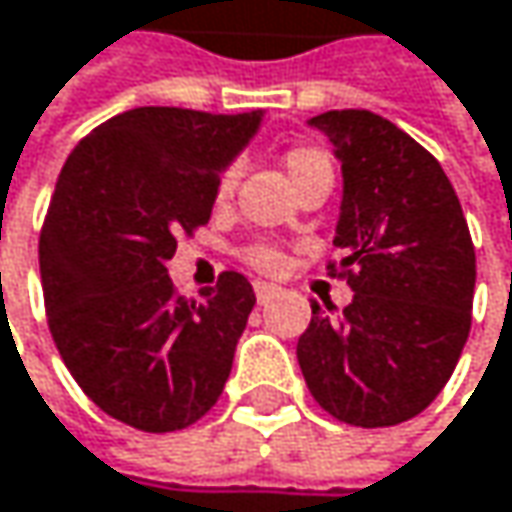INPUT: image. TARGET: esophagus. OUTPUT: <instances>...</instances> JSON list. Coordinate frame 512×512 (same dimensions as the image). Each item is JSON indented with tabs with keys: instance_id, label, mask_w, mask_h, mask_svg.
<instances>
[{
	"instance_id": "34e87169",
	"label": "esophagus",
	"mask_w": 512,
	"mask_h": 512,
	"mask_svg": "<svg viewBox=\"0 0 512 512\" xmlns=\"http://www.w3.org/2000/svg\"><path fill=\"white\" fill-rule=\"evenodd\" d=\"M275 293H278V287H275V284H269V281H255V296L260 305H266Z\"/></svg>"
}]
</instances>
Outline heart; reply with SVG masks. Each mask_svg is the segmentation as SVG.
Here are the masks:
<instances>
[{
	"instance_id": "obj_1",
	"label": "heart",
	"mask_w": 512,
	"mask_h": 512,
	"mask_svg": "<svg viewBox=\"0 0 512 512\" xmlns=\"http://www.w3.org/2000/svg\"><path fill=\"white\" fill-rule=\"evenodd\" d=\"M284 165H287L290 180H299L302 174L317 171V168L332 165V162H329V156L323 154V151H317V148H293V151H287V156H284ZM234 186H237V168H228V171L219 177V189H216L219 201H225V198L234 192ZM249 260L255 263L257 269H266V272L281 269V263H284L281 252L272 249V246H255V249L249 252Z\"/></svg>"
}]
</instances>
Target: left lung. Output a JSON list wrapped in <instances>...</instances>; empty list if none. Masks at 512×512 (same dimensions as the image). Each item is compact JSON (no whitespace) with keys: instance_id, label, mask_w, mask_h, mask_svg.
Masks as SVG:
<instances>
[{"instance_id":"1","label":"left lung","mask_w":512,"mask_h":512,"mask_svg":"<svg viewBox=\"0 0 512 512\" xmlns=\"http://www.w3.org/2000/svg\"><path fill=\"white\" fill-rule=\"evenodd\" d=\"M308 127L341 162L335 246L356 296L341 314L311 302L296 358L329 415L394 427L436 400L468 341L471 234L442 165L382 115L335 109Z\"/></svg>"}]
</instances>
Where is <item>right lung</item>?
<instances>
[{"instance_id": "1", "label": "right lung", "mask_w": 512, "mask_h": 512, "mask_svg": "<svg viewBox=\"0 0 512 512\" xmlns=\"http://www.w3.org/2000/svg\"><path fill=\"white\" fill-rule=\"evenodd\" d=\"M260 124L263 112L142 106L91 130L58 174L38 249L52 341L79 388L136 430L195 424L231 376L249 278L222 272L189 302L168 260Z\"/></svg>"}]
</instances>
